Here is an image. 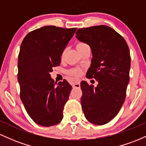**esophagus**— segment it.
<instances>
[{"label":"esophagus","instance_id":"obj_1","mask_svg":"<svg viewBox=\"0 0 146 146\" xmlns=\"http://www.w3.org/2000/svg\"><path fill=\"white\" fill-rule=\"evenodd\" d=\"M73 88H80V82H76L73 84Z\"/></svg>","mask_w":146,"mask_h":146}]
</instances>
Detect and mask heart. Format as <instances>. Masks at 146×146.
I'll list each match as a JSON object with an SVG mask.
<instances>
[{
	"label": "heart",
	"mask_w": 146,
	"mask_h": 146,
	"mask_svg": "<svg viewBox=\"0 0 146 146\" xmlns=\"http://www.w3.org/2000/svg\"><path fill=\"white\" fill-rule=\"evenodd\" d=\"M88 46L86 44H85V43L84 42H79L78 43V44H77V48L78 49H80V48L84 47V46ZM64 53L65 52L64 51L62 53V58H64ZM69 73L71 75H75V76H80V75H82V70L81 69V68H73V69H71V71H69Z\"/></svg>",
	"instance_id": "heart-1"
}]
</instances>
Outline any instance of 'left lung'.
Listing matches in <instances>:
<instances>
[{"instance_id":"8db88e82","label":"left lung","mask_w":146,"mask_h":146,"mask_svg":"<svg viewBox=\"0 0 146 146\" xmlns=\"http://www.w3.org/2000/svg\"><path fill=\"white\" fill-rule=\"evenodd\" d=\"M76 38L91 48L93 58L86 77L98 82L96 87L85 81L80 84L84 116L93 124H106L118 114L125 101L130 50L124 38L106 25L79 29Z\"/></svg>"}]
</instances>
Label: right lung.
Listing matches in <instances>:
<instances>
[{"label": "right lung", "mask_w": 146, "mask_h": 146, "mask_svg": "<svg viewBox=\"0 0 146 146\" xmlns=\"http://www.w3.org/2000/svg\"><path fill=\"white\" fill-rule=\"evenodd\" d=\"M77 28L44 26L25 37L18 60L21 101L29 117L38 125L59 123L72 86L66 80L55 83L50 73L59 66L61 56Z\"/></svg>", "instance_id": "1"}]
</instances>
